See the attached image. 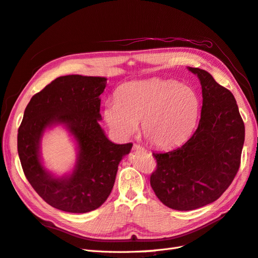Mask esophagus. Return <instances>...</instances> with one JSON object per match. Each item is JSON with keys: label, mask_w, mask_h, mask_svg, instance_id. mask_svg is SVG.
Wrapping results in <instances>:
<instances>
[{"label": "esophagus", "mask_w": 258, "mask_h": 258, "mask_svg": "<svg viewBox=\"0 0 258 258\" xmlns=\"http://www.w3.org/2000/svg\"><path fill=\"white\" fill-rule=\"evenodd\" d=\"M132 148H134V151H136V152H146L144 147L140 146V145H138V144H135L134 147H132Z\"/></svg>", "instance_id": "1"}]
</instances>
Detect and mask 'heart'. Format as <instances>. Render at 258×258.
<instances>
[{"label": "heart", "mask_w": 258, "mask_h": 258, "mask_svg": "<svg viewBox=\"0 0 258 258\" xmlns=\"http://www.w3.org/2000/svg\"><path fill=\"white\" fill-rule=\"evenodd\" d=\"M200 100L191 87L152 79L121 85L104 107L105 122L116 138L128 140L139 129L158 148L184 143L196 128Z\"/></svg>", "instance_id": "b5f03b06"}]
</instances>
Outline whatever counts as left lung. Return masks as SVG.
Instances as JSON below:
<instances>
[{
    "label": "left lung",
    "mask_w": 258,
    "mask_h": 258,
    "mask_svg": "<svg viewBox=\"0 0 258 258\" xmlns=\"http://www.w3.org/2000/svg\"><path fill=\"white\" fill-rule=\"evenodd\" d=\"M187 70L201 85L197 130L182 146L153 153L157 169L151 176L156 196L168 208L189 211L220 198L235 178L244 143V123L232 93L198 68Z\"/></svg>",
    "instance_id": "1"
}]
</instances>
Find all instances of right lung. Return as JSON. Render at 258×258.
<instances>
[{"label":"right lung","instance_id":"add662e5","mask_svg":"<svg viewBox=\"0 0 258 258\" xmlns=\"http://www.w3.org/2000/svg\"><path fill=\"white\" fill-rule=\"evenodd\" d=\"M105 77L60 76L31 98L18 129L17 146L23 172L51 207L87 213L102 206L113 189L118 165L131 143L112 142L99 121ZM64 127L76 144L72 170L57 176L44 167L41 140L54 126Z\"/></svg>","mask_w":258,"mask_h":258}]
</instances>
